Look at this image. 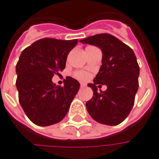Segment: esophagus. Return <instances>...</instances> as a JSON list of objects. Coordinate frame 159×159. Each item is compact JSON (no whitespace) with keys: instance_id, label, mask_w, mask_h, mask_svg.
<instances>
[{"instance_id":"1","label":"esophagus","mask_w":159,"mask_h":159,"mask_svg":"<svg viewBox=\"0 0 159 159\" xmlns=\"http://www.w3.org/2000/svg\"><path fill=\"white\" fill-rule=\"evenodd\" d=\"M85 86H86L85 83H80V87H85Z\"/></svg>"}]
</instances>
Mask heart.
<instances>
[{
  "mask_svg": "<svg viewBox=\"0 0 159 159\" xmlns=\"http://www.w3.org/2000/svg\"><path fill=\"white\" fill-rule=\"evenodd\" d=\"M73 76L78 80H82V81H85V80H87L89 79V74L84 70H76V71H74Z\"/></svg>",
  "mask_w": 159,
  "mask_h": 159,
  "instance_id": "b5f03b06",
  "label": "heart"
}]
</instances>
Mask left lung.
Masks as SVG:
<instances>
[{
	"label": "left lung",
	"instance_id": "left-lung-1",
	"mask_svg": "<svg viewBox=\"0 0 159 159\" xmlns=\"http://www.w3.org/2000/svg\"><path fill=\"white\" fill-rule=\"evenodd\" d=\"M82 43L100 48L102 51V66L88 84L94 95L86 102L89 115L95 121L108 125H117L131 111L139 87V65L130 47L109 34H95L80 40ZM106 84L105 91H97V85Z\"/></svg>",
	"mask_w": 159,
	"mask_h": 159
}]
</instances>
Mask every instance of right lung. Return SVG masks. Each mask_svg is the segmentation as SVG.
<instances>
[{"label":"right lung","instance_id":"1","mask_svg":"<svg viewBox=\"0 0 159 159\" xmlns=\"http://www.w3.org/2000/svg\"><path fill=\"white\" fill-rule=\"evenodd\" d=\"M77 43L78 40L44 38L22 51L16 66V86L22 108L35 125H54L68 112L80 83L66 77L61 87L52 82V78L65 68L67 56Z\"/></svg>","mask_w":159,"mask_h":159}]
</instances>
